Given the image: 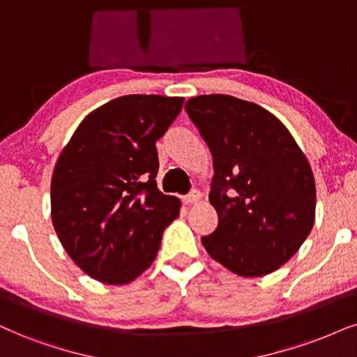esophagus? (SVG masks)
<instances>
[{"mask_svg": "<svg viewBox=\"0 0 357 357\" xmlns=\"http://www.w3.org/2000/svg\"><path fill=\"white\" fill-rule=\"evenodd\" d=\"M202 199V193L199 190H192L188 195L183 197V202H185L187 205H192V204H197Z\"/></svg>", "mask_w": 357, "mask_h": 357, "instance_id": "esophagus-1", "label": "esophagus"}]
</instances>
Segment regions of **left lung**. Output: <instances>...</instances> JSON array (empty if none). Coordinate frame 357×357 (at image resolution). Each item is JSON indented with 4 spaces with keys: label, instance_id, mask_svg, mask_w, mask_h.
Segmentation results:
<instances>
[{
    "label": "left lung",
    "instance_id": "8db88e82",
    "mask_svg": "<svg viewBox=\"0 0 357 357\" xmlns=\"http://www.w3.org/2000/svg\"><path fill=\"white\" fill-rule=\"evenodd\" d=\"M185 111L213 157L210 204L218 227L210 257L240 276L278 270L314 225L316 185L289 130L258 104L227 94L188 99Z\"/></svg>",
    "mask_w": 357,
    "mask_h": 357
}]
</instances>
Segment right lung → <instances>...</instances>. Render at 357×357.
<instances>
[{"label": "right lung", "instance_id": "add662e5", "mask_svg": "<svg viewBox=\"0 0 357 357\" xmlns=\"http://www.w3.org/2000/svg\"><path fill=\"white\" fill-rule=\"evenodd\" d=\"M183 98L130 94L79 124L57 158L51 218L73 261L94 280L126 284L157 257L180 202L157 188L155 142Z\"/></svg>", "mask_w": 357, "mask_h": 357}]
</instances>
